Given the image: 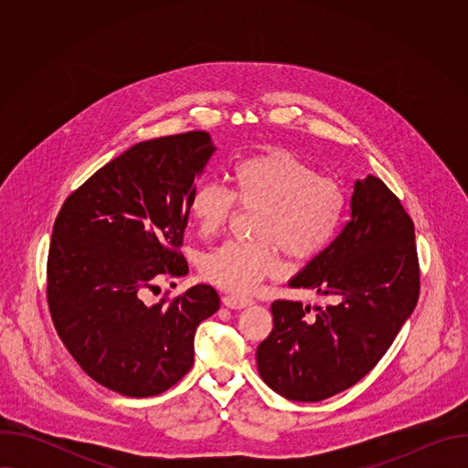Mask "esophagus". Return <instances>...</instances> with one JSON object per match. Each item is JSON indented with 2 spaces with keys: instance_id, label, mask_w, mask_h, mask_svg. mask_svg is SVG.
<instances>
[{
  "instance_id": "esophagus-1",
  "label": "esophagus",
  "mask_w": 468,
  "mask_h": 468,
  "mask_svg": "<svg viewBox=\"0 0 468 468\" xmlns=\"http://www.w3.org/2000/svg\"><path fill=\"white\" fill-rule=\"evenodd\" d=\"M224 305L229 307V309H244V307H250L253 303L251 298H242V296H233V294H228L222 298Z\"/></svg>"
}]
</instances>
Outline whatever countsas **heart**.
I'll use <instances>...</instances> for the list:
<instances>
[{"label":"heart","mask_w":468,"mask_h":468,"mask_svg":"<svg viewBox=\"0 0 468 468\" xmlns=\"http://www.w3.org/2000/svg\"><path fill=\"white\" fill-rule=\"evenodd\" d=\"M233 190L206 181L194 186L188 215L202 235L218 233L235 211L259 209L253 217L257 242H224L202 259V274L213 285L235 292H251L264 278L280 271L278 246L292 259L320 253L335 235L345 192L331 179L287 150H269L239 161L231 172Z\"/></svg>","instance_id":"heart-1"}]
</instances>
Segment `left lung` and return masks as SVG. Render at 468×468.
Masks as SVG:
<instances>
[{"label": "left lung", "instance_id": "obj_1", "mask_svg": "<svg viewBox=\"0 0 468 468\" xmlns=\"http://www.w3.org/2000/svg\"><path fill=\"white\" fill-rule=\"evenodd\" d=\"M289 287L337 302L307 314L311 305L276 300L274 327L257 346V370L283 398L320 402L378 365L419 300L415 226L379 177L356 179L350 220Z\"/></svg>", "mask_w": 468, "mask_h": 468}]
</instances>
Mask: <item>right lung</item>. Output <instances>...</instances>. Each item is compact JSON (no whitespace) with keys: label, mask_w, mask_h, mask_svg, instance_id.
Here are the masks:
<instances>
[{"label":"right lung","mask_w":468,"mask_h":468,"mask_svg":"<svg viewBox=\"0 0 468 468\" xmlns=\"http://www.w3.org/2000/svg\"><path fill=\"white\" fill-rule=\"evenodd\" d=\"M215 144L206 131L127 148L66 199L51 233L48 303L62 345L100 385L155 396L194 363L196 327L220 298L197 283L170 303H146L161 278H183L177 251L188 197Z\"/></svg>","instance_id":"obj_1"}]
</instances>
